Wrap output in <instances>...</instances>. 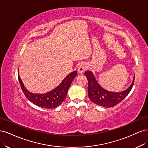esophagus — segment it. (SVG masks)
Here are the masks:
<instances>
[{
	"label": "esophagus",
	"mask_w": 148,
	"mask_h": 148,
	"mask_svg": "<svg viewBox=\"0 0 148 148\" xmlns=\"http://www.w3.org/2000/svg\"><path fill=\"white\" fill-rule=\"evenodd\" d=\"M88 68L87 64L86 63H82L80 64L78 68V71L79 73H83L84 71L86 70Z\"/></svg>",
	"instance_id": "1"
}]
</instances>
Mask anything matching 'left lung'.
Here are the masks:
<instances>
[{
  "instance_id": "1",
  "label": "left lung",
  "mask_w": 148,
  "mask_h": 148,
  "mask_svg": "<svg viewBox=\"0 0 148 148\" xmlns=\"http://www.w3.org/2000/svg\"><path fill=\"white\" fill-rule=\"evenodd\" d=\"M84 75L88 80V97L95 104L105 107H111L117 105L126 97L133 86L135 76L133 82L127 89L120 92L107 91L99 84L91 71H85Z\"/></svg>"
}]
</instances>
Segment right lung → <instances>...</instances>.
<instances>
[{"label": "right lung", "instance_id": "add662e5", "mask_svg": "<svg viewBox=\"0 0 148 148\" xmlns=\"http://www.w3.org/2000/svg\"><path fill=\"white\" fill-rule=\"evenodd\" d=\"M77 75V70L72 71L67 75L56 88L50 91L42 94L33 93L29 91L25 88L19 74L18 80L22 91L30 102L42 108L53 109L59 107L65 101L69 87Z\"/></svg>", "mask_w": 148, "mask_h": 148}]
</instances>
